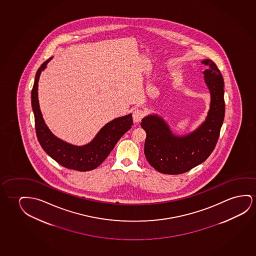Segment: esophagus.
Returning a JSON list of instances; mask_svg holds the SVG:
<instances>
[{
  "label": "esophagus",
  "instance_id": "34e87169",
  "mask_svg": "<svg viewBox=\"0 0 256 256\" xmlns=\"http://www.w3.org/2000/svg\"><path fill=\"white\" fill-rule=\"evenodd\" d=\"M144 116V112L140 108H135L134 113H132V118L135 122H140L141 119Z\"/></svg>",
  "mask_w": 256,
  "mask_h": 256
}]
</instances>
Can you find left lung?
Here are the masks:
<instances>
[{
  "mask_svg": "<svg viewBox=\"0 0 256 256\" xmlns=\"http://www.w3.org/2000/svg\"><path fill=\"white\" fill-rule=\"evenodd\" d=\"M202 64L208 68L204 74L210 93V104L206 121L196 130L176 136L158 116L142 119L141 126L146 132L144 156L160 173L180 174L192 170L209 157L220 138L224 118L223 77L212 60H204Z\"/></svg>",
  "mask_w": 256,
  "mask_h": 256,
  "instance_id": "left-lung-1",
  "label": "left lung"
}]
</instances>
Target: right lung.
<instances>
[{
  "mask_svg": "<svg viewBox=\"0 0 256 256\" xmlns=\"http://www.w3.org/2000/svg\"><path fill=\"white\" fill-rule=\"evenodd\" d=\"M52 58L44 62L36 71L32 90V106L35 118L36 138L44 151L60 165L77 171L94 170L108 157L120 138L132 128L134 124L132 116L129 114L112 120L102 128L93 140L82 146H72L54 136L44 121L38 99L40 74Z\"/></svg>",
  "mask_w": 256,
  "mask_h": 256,
  "instance_id": "1",
  "label": "right lung"
}]
</instances>
